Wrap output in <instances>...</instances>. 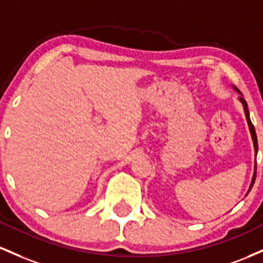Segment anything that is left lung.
<instances>
[{
	"label": "left lung",
	"instance_id": "obj_1",
	"mask_svg": "<svg viewBox=\"0 0 263 263\" xmlns=\"http://www.w3.org/2000/svg\"><path fill=\"white\" fill-rule=\"evenodd\" d=\"M234 89L240 94V97H238V100L241 102V104H242L243 107V111H245V117H246V122H247V125H249V129H250V134H251V138H252V141H253V147H255V156H257V150H258V145H257V135H256V132H255V126H253L252 122H251L250 119V111H249V108H247V103L246 100H245L242 93L240 92V90L237 89V88L234 87ZM256 167H257V165L255 163V171H253V176H252V181H251V185H250V189H249V193L250 190L252 189L253 184H255V180H256Z\"/></svg>",
	"mask_w": 263,
	"mask_h": 263
}]
</instances>
